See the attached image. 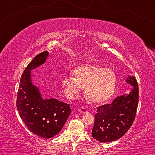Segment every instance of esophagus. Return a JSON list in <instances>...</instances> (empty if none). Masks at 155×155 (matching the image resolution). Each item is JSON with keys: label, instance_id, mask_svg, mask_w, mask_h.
<instances>
[{"label": "esophagus", "instance_id": "obj_1", "mask_svg": "<svg viewBox=\"0 0 155 155\" xmlns=\"http://www.w3.org/2000/svg\"><path fill=\"white\" fill-rule=\"evenodd\" d=\"M78 111L81 114H85V113L87 112V110L85 108V107H80L79 109H78Z\"/></svg>", "mask_w": 155, "mask_h": 155}]
</instances>
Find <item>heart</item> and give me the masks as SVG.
<instances>
[{
    "label": "heart",
    "instance_id": "heart-1",
    "mask_svg": "<svg viewBox=\"0 0 155 155\" xmlns=\"http://www.w3.org/2000/svg\"><path fill=\"white\" fill-rule=\"evenodd\" d=\"M72 76L61 80L65 95L74 98L85 87V96L93 103H101L114 94L117 85V76L111 68H103L96 64L81 65L73 71Z\"/></svg>",
    "mask_w": 155,
    "mask_h": 155
}]
</instances>
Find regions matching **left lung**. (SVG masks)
I'll list each match as a JSON object with an SVG mask.
<instances>
[{"label": "left lung", "mask_w": 155, "mask_h": 155, "mask_svg": "<svg viewBox=\"0 0 155 155\" xmlns=\"http://www.w3.org/2000/svg\"><path fill=\"white\" fill-rule=\"evenodd\" d=\"M126 83L133 87L129 93L117 96L111 104L97 109L91 135L101 142L121 138L134 121L139 101L138 85L133 76H128Z\"/></svg>", "instance_id": "obj_1"}]
</instances>
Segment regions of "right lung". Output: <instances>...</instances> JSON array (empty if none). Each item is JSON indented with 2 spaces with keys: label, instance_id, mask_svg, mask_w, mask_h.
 <instances>
[{
  "label": "right lung",
  "instance_id": "1",
  "mask_svg": "<svg viewBox=\"0 0 155 155\" xmlns=\"http://www.w3.org/2000/svg\"><path fill=\"white\" fill-rule=\"evenodd\" d=\"M48 55V51L38 54L25 68L16 101L20 116L28 130L44 138L58 134L72 111L68 104L55 98H43L40 88L33 82L31 70L45 64Z\"/></svg>",
  "mask_w": 155,
  "mask_h": 155
}]
</instances>
